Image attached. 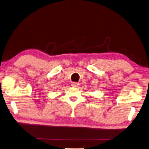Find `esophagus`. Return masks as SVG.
Returning <instances> with one entry per match:
<instances>
[{"label": "esophagus", "mask_w": 149, "mask_h": 149, "mask_svg": "<svg viewBox=\"0 0 149 149\" xmlns=\"http://www.w3.org/2000/svg\"><path fill=\"white\" fill-rule=\"evenodd\" d=\"M79 83H75V82L72 83V86H74V87H77V86H79Z\"/></svg>", "instance_id": "obj_1"}]
</instances>
